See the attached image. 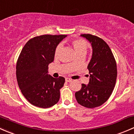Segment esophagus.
I'll return each instance as SVG.
<instances>
[{
    "mask_svg": "<svg viewBox=\"0 0 134 134\" xmlns=\"http://www.w3.org/2000/svg\"><path fill=\"white\" fill-rule=\"evenodd\" d=\"M66 82H71V79H70V78H66Z\"/></svg>",
    "mask_w": 134,
    "mask_h": 134,
    "instance_id": "esophagus-1",
    "label": "esophagus"
}]
</instances>
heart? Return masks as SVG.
<instances>
[{"label": "heart", "mask_w": 134, "mask_h": 134, "mask_svg": "<svg viewBox=\"0 0 134 134\" xmlns=\"http://www.w3.org/2000/svg\"><path fill=\"white\" fill-rule=\"evenodd\" d=\"M71 44H72L73 47H74V49H75V52L77 55L79 54H85L87 52V49L88 48V44L87 41H85V39L82 38H76L74 39L71 41ZM60 48L61 46L60 45L57 46L55 50V57H58L60 52ZM71 66L75 65V63H71Z\"/></svg>", "instance_id": "heart-1"}]
</instances>
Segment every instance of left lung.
Segmentation results:
<instances>
[{
	"label": "left lung",
	"instance_id": "left-lung-1",
	"mask_svg": "<svg viewBox=\"0 0 134 134\" xmlns=\"http://www.w3.org/2000/svg\"><path fill=\"white\" fill-rule=\"evenodd\" d=\"M90 42L93 53L88 66L90 81L82 84L75 92L77 103L88 108L100 107L109 99L116 82L117 64L111 49L100 37L91 34H82Z\"/></svg>",
	"mask_w": 134,
	"mask_h": 134
}]
</instances>
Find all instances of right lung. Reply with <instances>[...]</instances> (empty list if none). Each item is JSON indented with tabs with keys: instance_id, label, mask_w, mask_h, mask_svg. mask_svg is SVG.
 Wrapping results in <instances>:
<instances>
[{
	"instance_id": "obj_1",
	"label": "right lung",
	"mask_w": 134,
	"mask_h": 134,
	"mask_svg": "<svg viewBox=\"0 0 134 134\" xmlns=\"http://www.w3.org/2000/svg\"><path fill=\"white\" fill-rule=\"evenodd\" d=\"M65 35H42L29 40L23 47L16 66L18 85L29 103L47 108L57 104L63 77L53 78L48 74V65L54 60L55 50Z\"/></svg>"
}]
</instances>
